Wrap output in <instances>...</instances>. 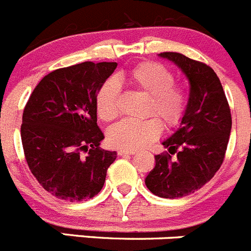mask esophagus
<instances>
[{
  "label": "esophagus",
  "mask_w": 251,
  "mask_h": 251,
  "mask_svg": "<svg viewBox=\"0 0 251 251\" xmlns=\"http://www.w3.org/2000/svg\"><path fill=\"white\" fill-rule=\"evenodd\" d=\"M118 155L119 156H124V155H133L135 154L134 150H127V149H118Z\"/></svg>",
  "instance_id": "esophagus-1"
}]
</instances>
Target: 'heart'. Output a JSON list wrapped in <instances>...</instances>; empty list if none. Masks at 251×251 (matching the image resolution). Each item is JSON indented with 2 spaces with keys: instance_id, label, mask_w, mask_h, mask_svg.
Listing matches in <instances>:
<instances>
[{
  "instance_id": "obj_1",
  "label": "heart",
  "mask_w": 251,
  "mask_h": 251,
  "mask_svg": "<svg viewBox=\"0 0 251 251\" xmlns=\"http://www.w3.org/2000/svg\"><path fill=\"white\" fill-rule=\"evenodd\" d=\"M127 77L134 87L150 96L148 113L156 114L168 128L177 127L188 107V95L185 88L174 83V74L155 61H145L128 71ZM119 83L108 78L99 88L96 108L104 122L116 119L119 114ZM163 132V124L156 117L145 121L124 119L108 130V142L113 147L137 150L156 140Z\"/></svg>"
}]
</instances>
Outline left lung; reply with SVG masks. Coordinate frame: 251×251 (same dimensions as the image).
<instances>
[{"instance_id":"obj_1","label":"left lung","mask_w":251,"mask_h":251,"mask_svg":"<svg viewBox=\"0 0 251 251\" xmlns=\"http://www.w3.org/2000/svg\"><path fill=\"white\" fill-rule=\"evenodd\" d=\"M160 56L183 71L190 82V99L180 128L163 143L169 152L155 155V168L145 177V185L159 197L180 199L206 185L223 164L231 114L211 66L180 52L165 51ZM174 153L175 158L171 156Z\"/></svg>"}]
</instances>
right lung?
<instances>
[{
	"label": "right lung",
	"instance_id": "add662e5",
	"mask_svg": "<svg viewBox=\"0 0 251 251\" xmlns=\"http://www.w3.org/2000/svg\"><path fill=\"white\" fill-rule=\"evenodd\" d=\"M117 63L92 61L45 75L25 107L21 126L29 170L45 191L69 202L90 200L103 187L116 151L103 150L96 95Z\"/></svg>",
	"mask_w": 251,
	"mask_h": 251
}]
</instances>
